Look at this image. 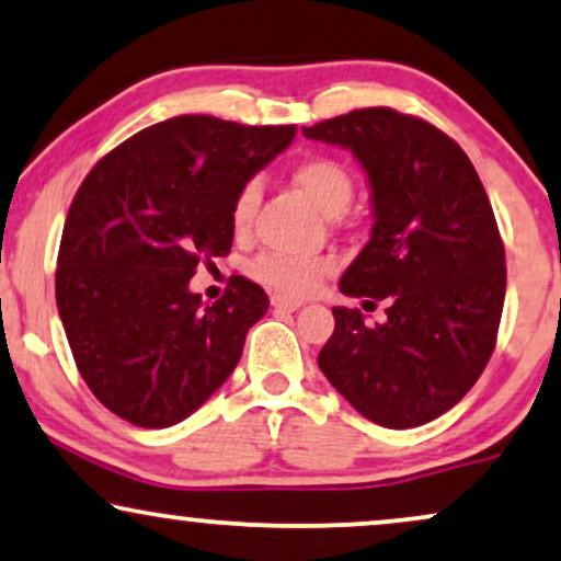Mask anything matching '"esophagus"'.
<instances>
[{
    "label": "esophagus",
    "instance_id": "1",
    "mask_svg": "<svg viewBox=\"0 0 561 561\" xmlns=\"http://www.w3.org/2000/svg\"><path fill=\"white\" fill-rule=\"evenodd\" d=\"M272 305L276 310H287V313H293V310H297L302 305L300 297H287V295H274L272 297Z\"/></svg>",
    "mask_w": 561,
    "mask_h": 561
}]
</instances>
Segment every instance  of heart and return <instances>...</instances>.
Masks as SVG:
<instances>
[{
  "mask_svg": "<svg viewBox=\"0 0 561 561\" xmlns=\"http://www.w3.org/2000/svg\"><path fill=\"white\" fill-rule=\"evenodd\" d=\"M293 181L310 202L316 204L323 215L336 217L350 207L354 196V179L350 168L342 160L325 158V154H313L297 162L293 170ZM261 204V181H245L232 202V228L236 232H248L256 217ZM333 259H285V256H261L253 266V272L268 287L279 289L282 295H305L310 293L323 276L333 272Z\"/></svg>",
  "mask_w": 561,
  "mask_h": 561,
  "instance_id": "heart-1",
  "label": "heart"
}]
</instances>
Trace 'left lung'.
<instances>
[{
	"mask_svg": "<svg viewBox=\"0 0 561 561\" xmlns=\"http://www.w3.org/2000/svg\"><path fill=\"white\" fill-rule=\"evenodd\" d=\"M352 150L373 191V232L339 289L388 300L386 323L333 308L318 367L359 414L407 430L456 407L484 373L505 305V245L466 152L424 118L359 108L302 126Z\"/></svg>",
	"mask_w": 561,
	"mask_h": 561,
	"instance_id": "obj_1",
	"label": "left lung"
}]
</instances>
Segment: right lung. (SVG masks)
I'll use <instances>...</instances> for the list:
<instances>
[{
  "instance_id": "1",
  "label": "right lung",
  "mask_w": 561,
  "mask_h": 561,
  "mask_svg": "<svg viewBox=\"0 0 561 561\" xmlns=\"http://www.w3.org/2000/svg\"><path fill=\"white\" fill-rule=\"evenodd\" d=\"M297 126L175 116L111 150L77 188L56 259V308L95 399L137 427L183 422L230 378L268 310L232 276L217 302L188 289L230 253L232 202Z\"/></svg>"
}]
</instances>
